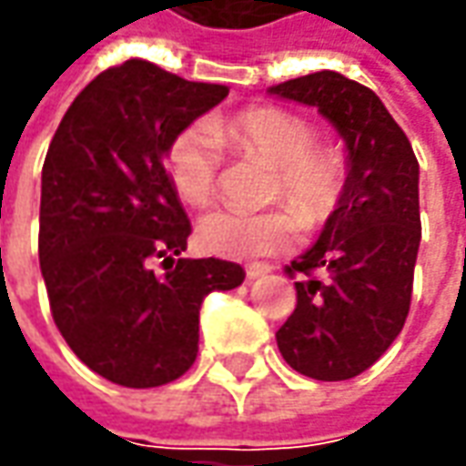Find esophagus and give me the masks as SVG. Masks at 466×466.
<instances>
[{
    "label": "esophagus",
    "instance_id": "esophagus-1",
    "mask_svg": "<svg viewBox=\"0 0 466 466\" xmlns=\"http://www.w3.org/2000/svg\"><path fill=\"white\" fill-rule=\"evenodd\" d=\"M273 273V265H265V262H252L247 265V278H259V275Z\"/></svg>",
    "mask_w": 466,
    "mask_h": 466
}]
</instances>
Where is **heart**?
I'll return each mask as SVG.
<instances>
[{
    "label": "heart",
    "instance_id": "1",
    "mask_svg": "<svg viewBox=\"0 0 466 466\" xmlns=\"http://www.w3.org/2000/svg\"><path fill=\"white\" fill-rule=\"evenodd\" d=\"M219 142L234 153L275 166L273 196L286 198L306 221L326 219L347 186V163L337 147L316 142V127L280 106H249L180 129L166 150L173 188L191 207H207L219 191ZM296 210V211H297ZM295 211V212H296ZM292 208H219L198 224V239L219 258L273 255L296 242L300 219Z\"/></svg>",
    "mask_w": 466,
    "mask_h": 466
}]
</instances>
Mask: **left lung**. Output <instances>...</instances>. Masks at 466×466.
I'll list each match as a JSON object with an SVG mask.
<instances>
[{
  "label": "left lung",
  "mask_w": 466,
  "mask_h": 466,
  "mask_svg": "<svg viewBox=\"0 0 466 466\" xmlns=\"http://www.w3.org/2000/svg\"><path fill=\"white\" fill-rule=\"evenodd\" d=\"M316 106L347 145V186L316 245L286 265L296 309L275 334L296 372L324 382L372 367L406 324L420 245L419 160L372 88L334 71L270 88Z\"/></svg>",
  "instance_id": "8db88e82"
}]
</instances>
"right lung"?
Segmentation results:
<instances>
[{"mask_svg":"<svg viewBox=\"0 0 466 466\" xmlns=\"http://www.w3.org/2000/svg\"><path fill=\"white\" fill-rule=\"evenodd\" d=\"M227 94L127 60L76 96L50 140L37 237L50 313L109 382L157 388L188 372L204 299L245 280L237 262L180 258L191 221L163 167L170 140Z\"/></svg>","mask_w":466,"mask_h":466,"instance_id":"obj_1","label":"right lung"}]
</instances>
